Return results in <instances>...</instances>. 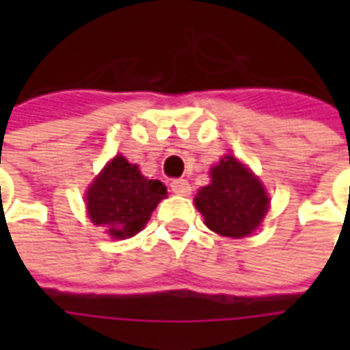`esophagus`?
Wrapping results in <instances>:
<instances>
[{"label":"esophagus","instance_id":"obj_1","mask_svg":"<svg viewBox=\"0 0 350 350\" xmlns=\"http://www.w3.org/2000/svg\"><path fill=\"white\" fill-rule=\"evenodd\" d=\"M170 189H172V193H176V195L187 197L191 193V183L187 182V180L180 178V180H174V182L170 183Z\"/></svg>","mask_w":350,"mask_h":350}]
</instances>
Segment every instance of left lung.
Returning a JSON list of instances; mask_svg holds the SVG:
<instances>
[{"label":"left lung","mask_w":350,"mask_h":350,"mask_svg":"<svg viewBox=\"0 0 350 350\" xmlns=\"http://www.w3.org/2000/svg\"><path fill=\"white\" fill-rule=\"evenodd\" d=\"M195 206L213 232L243 238L266 215L268 197L262 183L236 157L227 155L212 168V183L198 189Z\"/></svg>","instance_id":"1"}]
</instances>
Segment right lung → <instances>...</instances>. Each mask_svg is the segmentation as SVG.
<instances>
[{"instance_id": "1", "label": "right lung", "mask_w": 350, "mask_h": 350, "mask_svg": "<svg viewBox=\"0 0 350 350\" xmlns=\"http://www.w3.org/2000/svg\"><path fill=\"white\" fill-rule=\"evenodd\" d=\"M165 197L167 187L159 180H148L137 165L116 155L88 191V213L97 227H105L116 240H123L144 228Z\"/></svg>"}]
</instances>
